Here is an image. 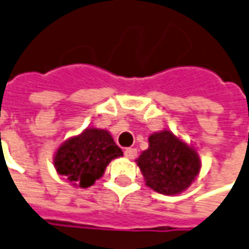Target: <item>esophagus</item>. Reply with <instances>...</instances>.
I'll return each instance as SVG.
<instances>
[{
    "label": "esophagus",
    "instance_id": "esophagus-1",
    "mask_svg": "<svg viewBox=\"0 0 249 249\" xmlns=\"http://www.w3.org/2000/svg\"><path fill=\"white\" fill-rule=\"evenodd\" d=\"M124 156H126L127 159H136L137 149L136 148H126V151H124Z\"/></svg>",
    "mask_w": 249,
    "mask_h": 249
}]
</instances>
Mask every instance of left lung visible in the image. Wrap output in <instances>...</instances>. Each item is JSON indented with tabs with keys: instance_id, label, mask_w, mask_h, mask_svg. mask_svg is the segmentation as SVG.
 Returning a JSON list of instances; mask_svg holds the SVG:
<instances>
[{
	"instance_id": "1",
	"label": "left lung",
	"mask_w": 249,
	"mask_h": 249,
	"mask_svg": "<svg viewBox=\"0 0 249 249\" xmlns=\"http://www.w3.org/2000/svg\"><path fill=\"white\" fill-rule=\"evenodd\" d=\"M136 161L144 175L145 183L166 196L186 191L201 167L196 149L168 130L151 134L149 148Z\"/></svg>"
}]
</instances>
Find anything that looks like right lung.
<instances>
[{"instance_id":"1","label":"right lung","mask_w":249,"mask_h":249,"mask_svg":"<svg viewBox=\"0 0 249 249\" xmlns=\"http://www.w3.org/2000/svg\"><path fill=\"white\" fill-rule=\"evenodd\" d=\"M122 155L109 131L88 127L58 146L53 163L74 186L89 188L103 177L109 161Z\"/></svg>"}]
</instances>
